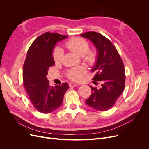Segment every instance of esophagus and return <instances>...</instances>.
I'll return each mask as SVG.
<instances>
[{"instance_id":"34e87169","label":"esophagus","mask_w":149,"mask_h":149,"mask_svg":"<svg viewBox=\"0 0 149 149\" xmlns=\"http://www.w3.org/2000/svg\"><path fill=\"white\" fill-rule=\"evenodd\" d=\"M68 85H69V86L70 88H74V87H75L76 86V84L75 83H70L68 84Z\"/></svg>"}]
</instances>
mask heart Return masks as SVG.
<instances>
[{
    "label": "heart",
    "mask_w": 149,
    "mask_h": 149,
    "mask_svg": "<svg viewBox=\"0 0 149 149\" xmlns=\"http://www.w3.org/2000/svg\"><path fill=\"white\" fill-rule=\"evenodd\" d=\"M65 47L69 50L73 52L82 57L84 62L93 66L96 65L98 59L97 53L94 49H89V44L84 38L74 37L69 40ZM64 57V52L60 47H56L53 49V58L55 63H61ZM87 70L83 66L72 68L68 70L66 75L68 78L73 81H78L86 73Z\"/></svg>",
    "instance_id": "1"
}]
</instances>
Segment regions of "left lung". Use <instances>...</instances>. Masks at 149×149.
I'll return each mask as SVG.
<instances>
[{"label": "left lung", "mask_w": 149, "mask_h": 149, "mask_svg": "<svg viewBox=\"0 0 149 149\" xmlns=\"http://www.w3.org/2000/svg\"><path fill=\"white\" fill-rule=\"evenodd\" d=\"M81 35L91 40L97 49V61L91 70L94 73V83H101L100 89L90 86L91 94L86 100V103L97 111L109 110L124 90V63L114 45L104 36L95 31H88Z\"/></svg>", "instance_id": "left-lung-1"}]
</instances>
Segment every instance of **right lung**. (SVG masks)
<instances>
[{
	"instance_id": "add662e5",
	"label": "right lung",
	"mask_w": 149,
	"mask_h": 149,
	"mask_svg": "<svg viewBox=\"0 0 149 149\" xmlns=\"http://www.w3.org/2000/svg\"><path fill=\"white\" fill-rule=\"evenodd\" d=\"M67 35L46 32L36 38L30 47L23 66V84L34 107L47 114L57 109L69 88L66 83L50 86L46 76L55 65L52 51L58 42Z\"/></svg>"
}]
</instances>
